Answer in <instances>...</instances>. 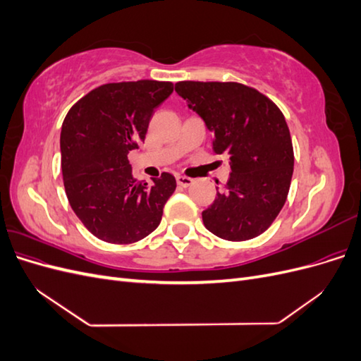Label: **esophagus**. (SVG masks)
<instances>
[{
	"label": "esophagus",
	"instance_id": "1",
	"mask_svg": "<svg viewBox=\"0 0 361 361\" xmlns=\"http://www.w3.org/2000/svg\"><path fill=\"white\" fill-rule=\"evenodd\" d=\"M176 182H178L179 187L187 188V187H190V185H192L194 180L191 178H187V176H176Z\"/></svg>",
	"mask_w": 361,
	"mask_h": 361
}]
</instances>
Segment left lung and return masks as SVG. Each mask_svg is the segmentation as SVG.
Masks as SVG:
<instances>
[{"instance_id":"obj_1","label":"left lung","mask_w":361,"mask_h":361,"mask_svg":"<svg viewBox=\"0 0 361 361\" xmlns=\"http://www.w3.org/2000/svg\"><path fill=\"white\" fill-rule=\"evenodd\" d=\"M174 90L212 130L215 154L231 157V178L202 212L207 231L226 241L264 233L285 206L293 147L280 108L239 82L179 81Z\"/></svg>"}]
</instances>
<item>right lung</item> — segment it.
Listing matches in <instances>:
<instances>
[{
  "instance_id": "add662e5",
  "label": "right lung",
  "mask_w": 361,
  "mask_h": 361,
  "mask_svg": "<svg viewBox=\"0 0 361 361\" xmlns=\"http://www.w3.org/2000/svg\"><path fill=\"white\" fill-rule=\"evenodd\" d=\"M173 93L169 81L140 80L96 87L64 117L60 135L63 183L87 231L110 244H133L159 226L176 190L170 173L138 182L129 150L145 141L152 114Z\"/></svg>"
}]
</instances>
